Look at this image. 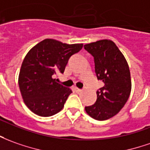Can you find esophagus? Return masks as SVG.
Instances as JSON below:
<instances>
[{
	"label": "esophagus",
	"instance_id": "34e87169",
	"mask_svg": "<svg viewBox=\"0 0 150 150\" xmlns=\"http://www.w3.org/2000/svg\"><path fill=\"white\" fill-rule=\"evenodd\" d=\"M74 90L76 91V92H80V91H81V89L77 88V87H74Z\"/></svg>",
	"mask_w": 150,
	"mask_h": 150
}]
</instances>
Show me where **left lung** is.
Listing matches in <instances>:
<instances>
[{"instance_id": "8db88e82", "label": "left lung", "mask_w": 150, "mask_h": 150, "mask_svg": "<svg viewBox=\"0 0 150 150\" xmlns=\"http://www.w3.org/2000/svg\"><path fill=\"white\" fill-rule=\"evenodd\" d=\"M84 48L93 55L97 78L105 84L96 92V102L85 110L96 120H107L123 108L130 96L132 79L128 64L111 40L86 44Z\"/></svg>"}]
</instances>
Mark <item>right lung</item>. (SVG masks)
<instances>
[{"mask_svg":"<svg viewBox=\"0 0 150 150\" xmlns=\"http://www.w3.org/2000/svg\"><path fill=\"white\" fill-rule=\"evenodd\" d=\"M83 44H66L45 39L26 54L18 75V86L26 106L35 114L50 117L64 106L72 90L59 84L54 76L63 73L71 55Z\"/></svg>","mask_w":150,"mask_h":150,"instance_id":"1","label":"right lung"}]
</instances>
